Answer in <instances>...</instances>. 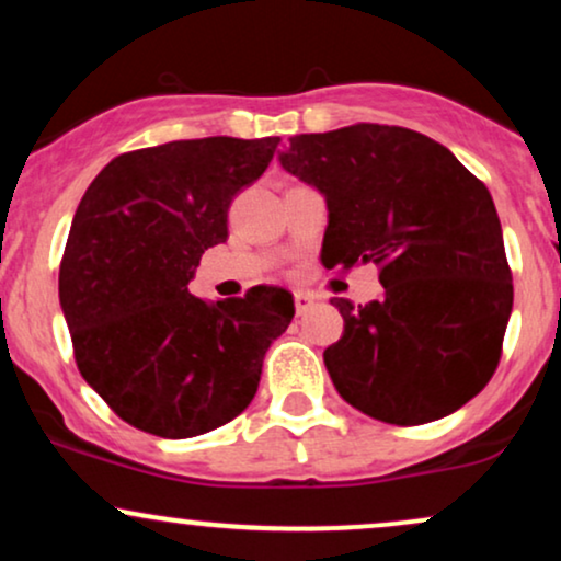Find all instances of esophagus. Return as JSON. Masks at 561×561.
<instances>
[{"label": "esophagus", "instance_id": "obj_1", "mask_svg": "<svg viewBox=\"0 0 561 561\" xmlns=\"http://www.w3.org/2000/svg\"><path fill=\"white\" fill-rule=\"evenodd\" d=\"M311 302H313L311 293H302V289L295 293V311H298V313H306L308 308H311Z\"/></svg>", "mask_w": 561, "mask_h": 561}]
</instances>
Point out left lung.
Masks as SVG:
<instances>
[{
    "label": "left lung",
    "instance_id": "8db88e82",
    "mask_svg": "<svg viewBox=\"0 0 561 561\" xmlns=\"http://www.w3.org/2000/svg\"><path fill=\"white\" fill-rule=\"evenodd\" d=\"M279 160L327 199L324 268H379L377 300H332L345 332L324 364L340 396L401 427L472 401L499 366L514 300L488 186L448 147L401 126L298 134Z\"/></svg>",
    "mask_w": 561,
    "mask_h": 561
}]
</instances>
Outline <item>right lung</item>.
<instances>
[{"mask_svg":"<svg viewBox=\"0 0 561 561\" xmlns=\"http://www.w3.org/2000/svg\"><path fill=\"white\" fill-rule=\"evenodd\" d=\"M279 137L179 139L124 152L83 192L60 261V306L81 377L121 420L195 437L240 416L293 295L190 293L199 259L227 242L231 199L272 163Z\"/></svg>","mask_w":561,"mask_h":561,"instance_id":"add662e5","label":"right lung"}]
</instances>
